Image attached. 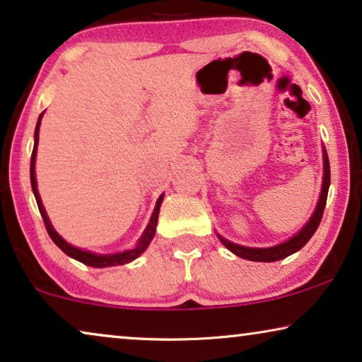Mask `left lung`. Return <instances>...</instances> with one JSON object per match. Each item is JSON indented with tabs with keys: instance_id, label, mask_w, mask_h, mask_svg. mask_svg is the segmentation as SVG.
I'll return each instance as SVG.
<instances>
[{
	"instance_id": "8db88e82",
	"label": "left lung",
	"mask_w": 362,
	"mask_h": 362,
	"mask_svg": "<svg viewBox=\"0 0 362 362\" xmlns=\"http://www.w3.org/2000/svg\"><path fill=\"white\" fill-rule=\"evenodd\" d=\"M329 160H328V153H326V148L323 146V182H321V192H320V199L318 204H316L313 214L306 224L301 227V229L296 232L293 237H290L288 240L281 242V244H276L274 247H245V245H239L234 244V242L224 239V237L217 234L219 240L227 247L232 254H235L237 257L245 260H252V262H276L285 259L295 252H298L301 247H303L306 242L311 239V235L315 234L316 229H318L321 217H323V211L326 206V197H328V189H329Z\"/></svg>"
}]
</instances>
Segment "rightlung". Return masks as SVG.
<instances>
[{"mask_svg": "<svg viewBox=\"0 0 362 362\" xmlns=\"http://www.w3.org/2000/svg\"><path fill=\"white\" fill-rule=\"evenodd\" d=\"M42 115H44V112L41 113V115H39L36 130H34V148H33V156H31V170H29V171H31V186H33L34 197H36L39 212H41V216H42V219H44V224H46V229L49 232V235H51V239L54 240V244H56L59 249H61L66 255L72 257V259L82 262V264H86L88 267H95V269H103V267L125 265V264H128V262L138 259V257H140L143 252L148 249V245H150V242L153 240V237H155L156 224H158V214H160V207H161V202H163V196H165V194H161L160 197H158L156 206H155V209H153V214L150 217V222H148L146 229L143 230L141 237H140V239H138L136 245L133 247V249L118 252V254H95V252L83 250V249H81V247L71 245L66 239H62V237L56 232V229H54V227H52L51 221H49V217H47V212H46V209H44V206H42L41 196H39V191H37L36 170H34V168H36V155H37V143H39V127H41Z\"/></svg>", "mask_w": 362, "mask_h": 362, "instance_id": "right-lung-1", "label": "right lung"}]
</instances>
